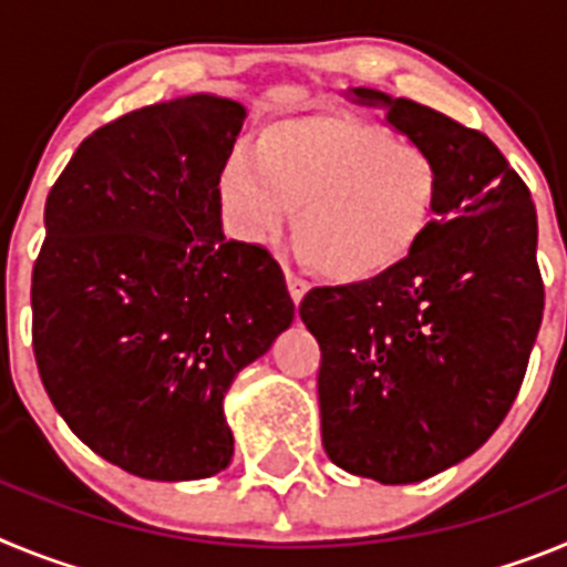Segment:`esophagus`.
<instances>
[{
    "mask_svg": "<svg viewBox=\"0 0 567 567\" xmlns=\"http://www.w3.org/2000/svg\"><path fill=\"white\" fill-rule=\"evenodd\" d=\"M287 287H289V295H292V300L295 303H300V300H303V295L309 292V280L303 278V275H298L295 272V269H289L287 267Z\"/></svg>",
    "mask_w": 567,
    "mask_h": 567,
    "instance_id": "1",
    "label": "esophagus"
}]
</instances>
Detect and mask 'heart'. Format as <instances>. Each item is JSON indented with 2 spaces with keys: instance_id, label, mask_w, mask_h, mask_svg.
<instances>
[{
  "instance_id": "obj_1",
  "label": "heart",
  "mask_w": 567,
  "mask_h": 567,
  "mask_svg": "<svg viewBox=\"0 0 567 567\" xmlns=\"http://www.w3.org/2000/svg\"><path fill=\"white\" fill-rule=\"evenodd\" d=\"M229 227L269 240L295 209V247L340 284L378 278L417 249L437 215L440 167L423 144L343 113L269 122L218 173Z\"/></svg>"
}]
</instances>
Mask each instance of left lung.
<instances>
[{
  "mask_svg": "<svg viewBox=\"0 0 567 567\" xmlns=\"http://www.w3.org/2000/svg\"><path fill=\"white\" fill-rule=\"evenodd\" d=\"M385 118L437 158L440 202L417 249L378 278L315 287L300 318L320 346L329 460L385 485L474 454L517 400L545 309L537 207L488 135L380 90Z\"/></svg>",
  "mask_w": 567,
  "mask_h": 567,
  "instance_id": "left-lung-1",
  "label": "left lung"
}]
</instances>
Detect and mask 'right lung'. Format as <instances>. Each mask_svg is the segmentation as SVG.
<instances>
[{"mask_svg": "<svg viewBox=\"0 0 567 567\" xmlns=\"http://www.w3.org/2000/svg\"><path fill=\"white\" fill-rule=\"evenodd\" d=\"M244 107L187 96L90 133L44 204L33 354L50 403L135 477L227 468L224 394L292 323L267 247L224 238L218 173Z\"/></svg>", "mask_w": 567, "mask_h": 567, "instance_id": "1", "label": "right lung"}]
</instances>
